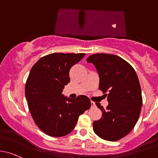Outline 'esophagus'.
Listing matches in <instances>:
<instances>
[{"label":"esophagus","mask_w":158,"mask_h":158,"mask_svg":"<svg viewBox=\"0 0 158 158\" xmlns=\"http://www.w3.org/2000/svg\"><path fill=\"white\" fill-rule=\"evenodd\" d=\"M91 104H92V107H95V103L93 102V101H92V102H91Z\"/></svg>","instance_id":"esophagus-1"}]
</instances>
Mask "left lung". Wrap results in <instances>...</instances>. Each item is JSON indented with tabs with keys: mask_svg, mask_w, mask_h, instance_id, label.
Returning a JSON list of instances; mask_svg holds the SVG:
<instances>
[{
	"mask_svg": "<svg viewBox=\"0 0 158 158\" xmlns=\"http://www.w3.org/2000/svg\"><path fill=\"white\" fill-rule=\"evenodd\" d=\"M86 61L97 69L99 89L109 102L106 108L96 103L102 116L94 121L93 130L104 140L118 141L133 129L140 115L142 96L137 74L127 61L114 54H94Z\"/></svg>",
	"mask_w": 158,
	"mask_h": 158,
	"instance_id": "obj_1",
	"label": "left lung"
}]
</instances>
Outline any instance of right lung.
I'll return each instance as SVG.
<instances>
[{
	"mask_svg": "<svg viewBox=\"0 0 158 158\" xmlns=\"http://www.w3.org/2000/svg\"><path fill=\"white\" fill-rule=\"evenodd\" d=\"M85 54L54 53L41 57L31 67L25 94L34 122L48 135L61 137L70 133L79 116L90 108L87 96L70 99L62 94L70 81L69 69Z\"/></svg>",
	"mask_w": 158,
	"mask_h": 158,
	"instance_id": "right-lung-1",
	"label": "right lung"
}]
</instances>
